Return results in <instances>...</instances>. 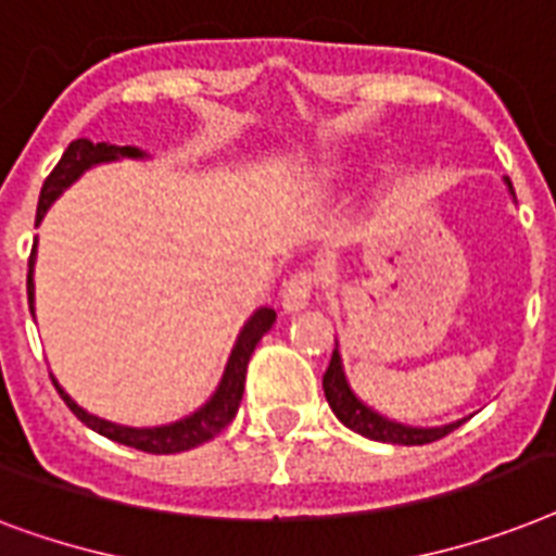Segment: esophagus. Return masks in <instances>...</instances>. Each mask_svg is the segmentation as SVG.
I'll list each match as a JSON object with an SVG mask.
<instances>
[{
  "label": "esophagus",
  "instance_id": "1",
  "mask_svg": "<svg viewBox=\"0 0 556 556\" xmlns=\"http://www.w3.org/2000/svg\"><path fill=\"white\" fill-rule=\"evenodd\" d=\"M315 292V275L313 273H295L290 275L281 287V306L283 313H301L309 306V299Z\"/></svg>",
  "mask_w": 556,
  "mask_h": 556
}]
</instances>
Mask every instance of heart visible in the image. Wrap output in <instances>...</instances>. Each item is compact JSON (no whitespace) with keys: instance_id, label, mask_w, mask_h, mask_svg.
I'll return each instance as SVG.
<instances>
[{"instance_id":"b5f03b06","label":"heart","mask_w":556,"mask_h":556,"mask_svg":"<svg viewBox=\"0 0 556 556\" xmlns=\"http://www.w3.org/2000/svg\"><path fill=\"white\" fill-rule=\"evenodd\" d=\"M324 177H339V168H327V172H324Z\"/></svg>"}]
</instances>
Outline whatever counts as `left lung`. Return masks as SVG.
Returning <instances> with one entry per match:
<instances>
[{
	"instance_id": "obj_1",
	"label": "left lung",
	"mask_w": 556,
	"mask_h": 556,
	"mask_svg": "<svg viewBox=\"0 0 556 556\" xmlns=\"http://www.w3.org/2000/svg\"><path fill=\"white\" fill-rule=\"evenodd\" d=\"M503 184L508 186L510 198H514V186H510L508 177H503ZM324 396H327V402H330L332 413L339 416L341 425H348L350 430L372 439V442H388V445H428V442H437V439L447 437L451 430L459 428L462 421H465L456 419L447 421V425H437V428H419V425H404V421L390 419V416L379 413L367 402H362L348 379L339 341H336V350H332L330 367L324 372Z\"/></svg>"
}]
</instances>
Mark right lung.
Here are the masks:
<instances>
[{
    "mask_svg": "<svg viewBox=\"0 0 556 556\" xmlns=\"http://www.w3.org/2000/svg\"><path fill=\"white\" fill-rule=\"evenodd\" d=\"M117 160H149V154L137 146H114V143H91L86 137H79L65 149L56 168L48 175L42 192H39L37 206V226L42 224V217L48 215V208L60 201L62 192L77 184L79 177L91 172V168L102 166V163H117ZM34 264H37V241H34V252H30L28 264V306L30 315L37 318V292H34ZM275 324V309L269 306H257L255 313L243 321L241 332L232 344V353L226 358V367L220 372L217 388L212 390V396L194 407L192 413H186L180 419L166 421V425H154V428H128V425H117V421L100 419L94 413H88L86 407H79L74 399L62 390V384L53 379L60 396L71 407V413L77 416L86 428H91L100 437L119 442V445L135 447V451H146V454H180V451H192V447L203 445L208 439H215L220 430L235 419L238 404L243 399V381H247V364H250L252 350L257 348V341L264 339V332Z\"/></svg>",
    "mask_w": 556,
    "mask_h": 556,
    "instance_id": "obj_1",
    "label": "right lung"
}]
</instances>
